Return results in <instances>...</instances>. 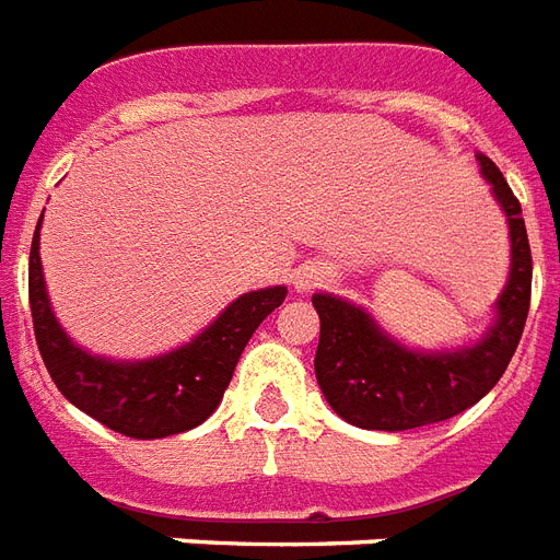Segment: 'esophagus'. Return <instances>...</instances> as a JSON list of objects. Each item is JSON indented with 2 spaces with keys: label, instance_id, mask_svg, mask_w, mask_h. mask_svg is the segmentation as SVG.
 <instances>
[{
  "label": "esophagus",
  "instance_id": "esophagus-1",
  "mask_svg": "<svg viewBox=\"0 0 560 560\" xmlns=\"http://www.w3.org/2000/svg\"><path fill=\"white\" fill-rule=\"evenodd\" d=\"M323 281H325L323 270H319V267H311V264H305V267L296 272V288L299 290H314L316 284H323Z\"/></svg>",
  "mask_w": 560,
  "mask_h": 560
}]
</instances>
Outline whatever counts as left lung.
Instances as JSON below:
<instances>
[{
	"instance_id": "left-lung-1",
	"label": "left lung",
	"mask_w": 560,
	"mask_h": 560,
	"mask_svg": "<svg viewBox=\"0 0 560 560\" xmlns=\"http://www.w3.org/2000/svg\"><path fill=\"white\" fill-rule=\"evenodd\" d=\"M477 160L512 229V276L497 302L494 328L474 349L418 354L389 340L366 311L316 293V381L334 412L349 424L398 433L459 416L494 389L521 342L532 299L529 235L521 218V200L505 183L503 171L482 153Z\"/></svg>"
}]
</instances>
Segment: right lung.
<instances>
[{
    "label": "right lung",
    "mask_w": 560,
    "mask_h": 560,
    "mask_svg": "<svg viewBox=\"0 0 560 560\" xmlns=\"http://www.w3.org/2000/svg\"><path fill=\"white\" fill-rule=\"evenodd\" d=\"M284 296L288 288L244 293L183 349L144 363H113L78 349L57 325L39 264V223L31 241V319L51 381L74 407L130 439H165L202 424L218 409L255 328Z\"/></svg>",
    "instance_id": "add662e5"
}]
</instances>
